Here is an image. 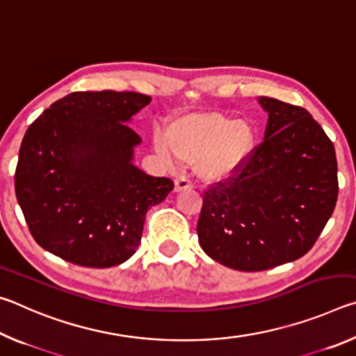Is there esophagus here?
I'll return each mask as SVG.
<instances>
[{
	"label": "esophagus",
	"mask_w": 356,
	"mask_h": 356,
	"mask_svg": "<svg viewBox=\"0 0 356 356\" xmlns=\"http://www.w3.org/2000/svg\"><path fill=\"white\" fill-rule=\"evenodd\" d=\"M193 188V184L191 180H188L186 177H179L176 179V185H174V191H185V190H190Z\"/></svg>",
	"instance_id": "34e87169"
}]
</instances>
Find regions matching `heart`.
Wrapping results in <instances>:
<instances>
[{
  "instance_id": "1",
  "label": "heart",
  "mask_w": 356,
  "mask_h": 356,
  "mask_svg": "<svg viewBox=\"0 0 356 356\" xmlns=\"http://www.w3.org/2000/svg\"><path fill=\"white\" fill-rule=\"evenodd\" d=\"M256 130L218 111H196L174 119L154 146L166 163L195 165L202 179L220 180L242 168L256 147Z\"/></svg>"
}]
</instances>
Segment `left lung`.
<instances>
[{"label": "left lung", "instance_id": "8db88e82", "mask_svg": "<svg viewBox=\"0 0 356 356\" xmlns=\"http://www.w3.org/2000/svg\"><path fill=\"white\" fill-rule=\"evenodd\" d=\"M264 141L231 176L209 185L197 220L201 248L240 272L305 256L336 207L334 146L305 108L261 97Z\"/></svg>", "mask_w": 356, "mask_h": 356}]
</instances>
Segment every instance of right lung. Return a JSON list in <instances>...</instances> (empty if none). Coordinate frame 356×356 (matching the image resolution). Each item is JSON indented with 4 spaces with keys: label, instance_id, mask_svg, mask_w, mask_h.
Returning a JSON list of instances; mask_svg holds the SVG:
<instances>
[{
    "label": "right lung",
    "instance_id": "right-lung-1",
    "mask_svg": "<svg viewBox=\"0 0 356 356\" xmlns=\"http://www.w3.org/2000/svg\"><path fill=\"white\" fill-rule=\"evenodd\" d=\"M149 95L78 91L56 100L29 125L15 170V196L29 232L64 261L108 268L141 242L147 209L174 182L131 165L141 143L127 120Z\"/></svg>",
    "mask_w": 356,
    "mask_h": 356
}]
</instances>
